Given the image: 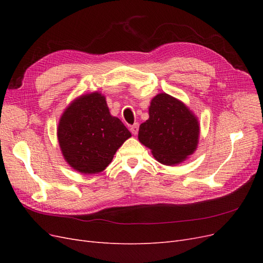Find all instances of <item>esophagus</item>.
<instances>
[{
  "label": "esophagus",
  "instance_id": "1",
  "mask_svg": "<svg viewBox=\"0 0 263 263\" xmlns=\"http://www.w3.org/2000/svg\"><path fill=\"white\" fill-rule=\"evenodd\" d=\"M138 128H139V125L136 123V124H134L132 127H130V132H132V134L133 135H137V133H138Z\"/></svg>",
  "mask_w": 263,
  "mask_h": 263
}]
</instances>
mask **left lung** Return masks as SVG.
<instances>
[{"label":"left lung","mask_w":263,"mask_h":263,"mask_svg":"<svg viewBox=\"0 0 263 263\" xmlns=\"http://www.w3.org/2000/svg\"><path fill=\"white\" fill-rule=\"evenodd\" d=\"M200 123L182 101L166 93L151 100L149 118L139 127L138 139L165 165L185 161L197 148Z\"/></svg>","instance_id":"8db88e82"}]
</instances>
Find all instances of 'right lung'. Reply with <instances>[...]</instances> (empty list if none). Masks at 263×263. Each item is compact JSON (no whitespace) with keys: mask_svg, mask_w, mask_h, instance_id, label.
Instances as JSON below:
<instances>
[{"mask_svg":"<svg viewBox=\"0 0 263 263\" xmlns=\"http://www.w3.org/2000/svg\"><path fill=\"white\" fill-rule=\"evenodd\" d=\"M57 137L71 168L95 174L106 169L132 134L121 119L110 115L104 95L92 92L77 98L63 110Z\"/></svg>","mask_w":263,"mask_h":263,"instance_id":"add662e5","label":"right lung"}]
</instances>
